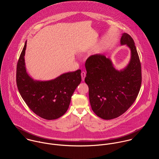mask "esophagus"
<instances>
[{
    "instance_id": "1",
    "label": "esophagus",
    "mask_w": 159,
    "mask_h": 159,
    "mask_svg": "<svg viewBox=\"0 0 159 159\" xmlns=\"http://www.w3.org/2000/svg\"><path fill=\"white\" fill-rule=\"evenodd\" d=\"M81 77H82V80L84 81V78H85V77H86V72L84 71H81Z\"/></svg>"
}]
</instances>
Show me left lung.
Listing matches in <instances>:
<instances>
[{
	"instance_id": "left-lung-1",
	"label": "left lung",
	"mask_w": 159,
	"mask_h": 159,
	"mask_svg": "<svg viewBox=\"0 0 159 159\" xmlns=\"http://www.w3.org/2000/svg\"><path fill=\"white\" fill-rule=\"evenodd\" d=\"M120 43L131 49L130 62L124 70H116L110 59L100 54L89 56L85 64L91 108L106 120L124 113L135 102L141 85V62L133 39L124 33Z\"/></svg>"
}]
</instances>
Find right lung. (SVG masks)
Segmentation results:
<instances>
[{
    "instance_id": "add662e5",
    "label": "right lung",
    "mask_w": 159,
    "mask_h": 159,
    "mask_svg": "<svg viewBox=\"0 0 159 159\" xmlns=\"http://www.w3.org/2000/svg\"><path fill=\"white\" fill-rule=\"evenodd\" d=\"M26 42L16 67V84L24 101L39 116L57 119L68 110L71 97L81 81V70L68 72L48 81H34L26 73L24 54Z\"/></svg>"
}]
</instances>
